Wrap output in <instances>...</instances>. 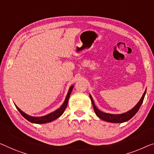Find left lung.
<instances>
[{
	"label": "left lung",
	"mask_w": 154,
	"mask_h": 154,
	"mask_svg": "<svg viewBox=\"0 0 154 154\" xmlns=\"http://www.w3.org/2000/svg\"><path fill=\"white\" fill-rule=\"evenodd\" d=\"M146 89L145 90V91H144V93H143V96H142L141 99L140 100V101L137 102V104L136 105V106L133 108V109L129 110L128 111L125 112V113H121V114H111V113H104V112L101 111L100 110H99L97 107H96L92 96L91 95H90V98L91 100L92 104H93L94 111H95V113L96 115H97L98 118H100V119H102V120L104 121L109 122L122 123V122H125L129 120L130 119L132 118L136 114L137 112L138 111L140 107L141 106V105L143 102L144 96H145V94H146Z\"/></svg>",
	"instance_id": "1"
}]
</instances>
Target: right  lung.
I'll use <instances>...</instances> for the list:
<instances>
[{"mask_svg":"<svg viewBox=\"0 0 154 154\" xmlns=\"http://www.w3.org/2000/svg\"><path fill=\"white\" fill-rule=\"evenodd\" d=\"M73 87L74 86H71L70 87L69 90H68V92L67 93V95H66V99L64 100L63 103L62 104V105L57 109L56 111H54L52 113H50L48 115H45L44 116H41V117H34V116H30L29 115L26 114V113H24L23 111H21L19 108H18L17 105L15 104L16 107L18 109V111L20 112V113L22 115L23 117L26 119L27 120H28L29 122H30L32 123H34V124H45V123H48L50 122H52L56 120L58 118H59L61 115L63 113L64 111H65L66 107H67L68 105V100H69L70 95L71 92H72Z\"/></svg>","mask_w":154,"mask_h":154,"instance_id":"right-lung-1","label":"right lung"}]
</instances>
